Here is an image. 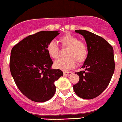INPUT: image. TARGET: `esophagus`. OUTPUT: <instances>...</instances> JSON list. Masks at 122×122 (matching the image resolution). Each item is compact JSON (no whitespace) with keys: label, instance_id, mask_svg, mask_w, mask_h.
<instances>
[{"label":"esophagus","instance_id":"esophagus-1","mask_svg":"<svg viewBox=\"0 0 122 122\" xmlns=\"http://www.w3.org/2000/svg\"><path fill=\"white\" fill-rule=\"evenodd\" d=\"M63 74H64V75L65 76H70L72 74V72H63Z\"/></svg>","mask_w":122,"mask_h":122}]
</instances>
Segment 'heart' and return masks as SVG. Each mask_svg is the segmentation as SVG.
Here are the masks:
<instances>
[{"label": "heart", "instance_id": "1", "mask_svg": "<svg viewBox=\"0 0 122 122\" xmlns=\"http://www.w3.org/2000/svg\"><path fill=\"white\" fill-rule=\"evenodd\" d=\"M59 41L63 48H67L66 51L67 57L55 61V68L63 71L69 70L76 66V61L78 63H81L86 59L88 55L87 47L84 43L79 41L77 36L67 33L59 37ZM46 51L50 58H58L59 47L55 41L48 42L46 45Z\"/></svg>", "mask_w": 122, "mask_h": 122}]
</instances>
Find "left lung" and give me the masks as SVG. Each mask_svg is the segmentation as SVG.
Listing matches in <instances>:
<instances>
[{"mask_svg": "<svg viewBox=\"0 0 122 122\" xmlns=\"http://www.w3.org/2000/svg\"><path fill=\"white\" fill-rule=\"evenodd\" d=\"M75 31L85 38L88 55L82 67L84 70L76 72L79 81L74 85L73 89L82 99H94L107 88L114 72L113 48L100 36L84 30Z\"/></svg>", "mask_w": 122, "mask_h": 122, "instance_id": "obj_1", "label": "left lung"}]
</instances>
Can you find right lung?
Returning a JSON list of instances; mask_svg holds the SVG:
<instances>
[{"label":"right lung","instance_id":"1","mask_svg":"<svg viewBox=\"0 0 122 122\" xmlns=\"http://www.w3.org/2000/svg\"><path fill=\"white\" fill-rule=\"evenodd\" d=\"M58 31H41L16 44L12 49L10 69L21 92L31 101L44 102L56 92L55 82L63 76L60 69H51L53 62L46 45L58 35Z\"/></svg>","mask_w":122,"mask_h":122}]
</instances>
